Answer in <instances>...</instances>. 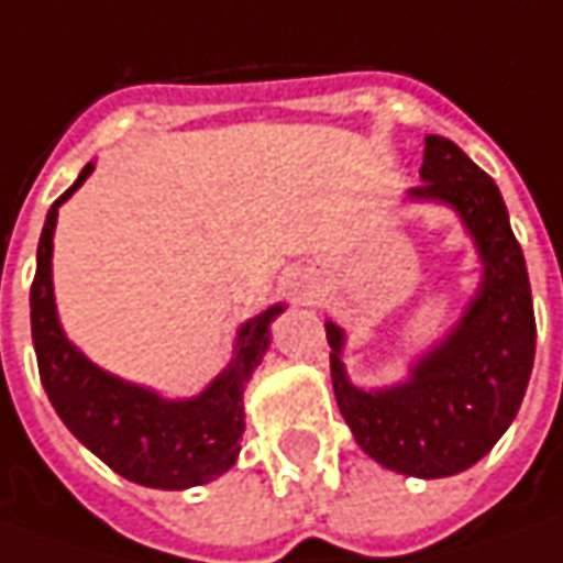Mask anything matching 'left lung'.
<instances>
[{
	"label": "left lung",
	"instance_id": "1",
	"mask_svg": "<svg viewBox=\"0 0 563 563\" xmlns=\"http://www.w3.org/2000/svg\"><path fill=\"white\" fill-rule=\"evenodd\" d=\"M419 175L410 200L453 206L474 236L484 262L477 292L450 335L394 388L351 385L345 332L327 320V339L335 404L363 453L397 474L450 477L487 456L518 416L537 354V317L521 243L490 175L441 135L426 137Z\"/></svg>",
	"mask_w": 563,
	"mask_h": 563
}]
</instances>
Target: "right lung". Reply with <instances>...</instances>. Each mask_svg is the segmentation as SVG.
<instances>
[{
  "label": "right lung",
  "mask_w": 563,
  "mask_h": 563,
  "mask_svg": "<svg viewBox=\"0 0 563 563\" xmlns=\"http://www.w3.org/2000/svg\"><path fill=\"white\" fill-rule=\"evenodd\" d=\"M95 166H86L64 190L48 216L36 250V277L30 286V327L40 363L42 388L73 438L125 481L156 490H187L231 468L243 438V391L252 369L271 342V320L283 305L246 320L236 335L228 369L197 397L166 400L151 388L110 376L70 345L60 330L52 289V236L57 206L82 185Z\"/></svg>",
  "instance_id": "1"
}]
</instances>
